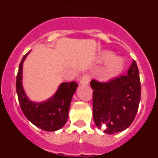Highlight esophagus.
<instances>
[{
  "label": "esophagus",
  "instance_id": "1",
  "mask_svg": "<svg viewBox=\"0 0 158 158\" xmlns=\"http://www.w3.org/2000/svg\"><path fill=\"white\" fill-rule=\"evenodd\" d=\"M89 81H90V78H89V75H83L82 77L81 78L80 84L81 85H88L89 84Z\"/></svg>",
  "mask_w": 158,
  "mask_h": 158
}]
</instances>
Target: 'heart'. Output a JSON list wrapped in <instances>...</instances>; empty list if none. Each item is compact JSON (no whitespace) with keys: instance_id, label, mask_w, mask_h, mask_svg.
Listing matches in <instances>:
<instances>
[{"instance_id":"heart-1","label":"heart","mask_w":158,"mask_h":158,"mask_svg":"<svg viewBox=\"0 0 158 158\" xmlns=\"http://www.w3.org/2000/svg\"><path fill=\"white\" fill-rule=\"evenodd\" d=\"M113 54L110 51H104L100 55L101 62H106L108 60L106 66V71L109 76H115L123 70L124 67V60L121 57L112 56Z\"/></svg>"}]
</instances>
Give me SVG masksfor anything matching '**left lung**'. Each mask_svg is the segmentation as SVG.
<instances>
[{
	"label": "left lung",
	"instance_id": "obj_1",
	"mask_svg": "<svg viewBox=\"0 0 158 158\" xmlns=\"http://www.w3.org/2000/svg\"><path fill=\"white\" fill-rule=\"evenodd\" d=\"M93 119L99 129L108 135L126 130L134 121L141 98L139 72L135 60L127 75L107 82L93 80Z\"/></svg>",
	"mask_w": 158,
	"mask_h": 158
}]
</instances>
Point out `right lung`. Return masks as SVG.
I'll return each instance as SVG.
<instances>
[{
  "label": "right lung",
  "mask_w": 158,
  "mask_h": 158,
  "mask_svg": "<svg viewBox=\"0 0 158 158\" xmlns=\"http://www.w3.org/2000/svg\"><path fill=\"white\" fill-rule=\"evenodd\" d=\"M30 53L23 56L16 76V93L21 110L26 118L35 126L46 131L61 129L68 118L72 97L78 85L77 82H63L56 93L48 100L35 102L29 100L23 88V64Z\"/></svg>",
  "instance_id": "right-lung-1"
}]
</instances>
